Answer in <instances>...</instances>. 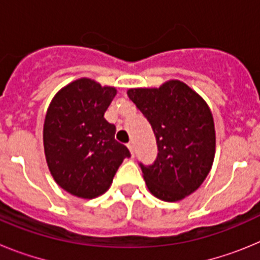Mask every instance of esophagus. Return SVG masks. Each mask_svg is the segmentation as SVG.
<instances>
[{
    "label": "esophagus",
    "mask_w": 260,
    "mask_h": 260,
    "mask_svg": "<svg viewBox=\"0 0 260 260\" xmlns=\"http://www.w3.org/2000/svg\"><path fill=\"white\" fill-rule=\"evenodd\" d=\"M127 148L128 151L132 152V156H134V143H133V142H130V143L127 144Z\"/></svg>",
    "instance_id": "34e87169"
}]
</instances>
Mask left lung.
Here are the masks:
<instances>
[{
	"label": "left lung",
	"mask_w": 260,
	"mask_h": 260,
	"mask_svg": "<svg viewBox=\"0 0 260 260\" xmlns=\"http://www.w3.org/2000/svg\"><path fill=\"white\" fill-rule=\"evenodd\" d=\"M127 95L148 119L157 142L155 162L141 164L147 187L160 201H182L203 183L212 168L216 132L210 107L177 79L160 87L128 88Z\"/></svg>",
	"instance_id": "8db88e82"
}]
</instances>
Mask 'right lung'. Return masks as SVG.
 <instances>
[{
    "label": "right lung",
    "mask_w": 260,
    "mask_h": 260,
    "mask_svg": "<svg viewBox=\"0 0 260 260\" xmlns=\"http://www.w3.org/2000/svg\"><path fill=\"white\" fill-rule=\"evenodd\" d=\"M117 88L91 78L62 87L47 109L43 143L47 165L57 185L82 199L104 194L117 169L128 157L114 139L116 126L104 118Z\"/></svg>",
    "instance_id": "right-lung-1"
}]
</instances>
